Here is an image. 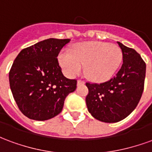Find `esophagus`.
I'll use <instances>...</instances> for the list:
<instances>
[{"instance_id":"esophagus-1","label":"esophagus","mask_w":152,"mask_h":152,"mask_svg":"<svg viewBox=\"0 0 152 152\" xmlns=\"http://www.w3.org/2000/svg\"><path fill=\"white\" fill-rule=\"evenodd\" d=\"M85 84V81L82 80H77V85H84Z\"/></svg>"}]
</instances>
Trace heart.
I'll return each instance as SVG.
<instances>
[{"label":"heart","mask_w":152,"mask_h":152,"mask_svg":"<svg viewBox=\"0 0 152 152\" xmlns=\"http://www.w3.org/2000/svg\"><path fill=\"white\" fill-rule=\"evenodd\" d=\"M73 53L63 50L58 59L64 73L72 77L80 74L85 66L88 78L94 81L107 80L116 72L122 62L121 48L113 44L89 41L78 44Z\"/></svg>","instance_id":"heart-1"}]
</instances>
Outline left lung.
<instances>
[{
    "label": "left lung",
    "mask_w": 152,
    "mask_h": 152,
    "mask_svg": "<svg viewBox=\"0 0 152 152\" xmlns=\"http://www.w3.org/2000/svg\"><path fill=\"white\" fill-rule=\"evenodd\" d=\"M117 43L123 55L120 71L106 82L86 83L88 111L106 123H115L127 117L138 104L144 89L146 63L136 50Z\"/></svg>",
    "instance_id": "obj_1"
}]
</instances>
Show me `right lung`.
Masks as SVG:
<instances>
[{
  "label": "right lung",
  "instance_id": "1",
  "mask_svg": "<svg viewBox=\"0 0 152 152\" xmlns=\"http://www.w3.org/2000/svg\"><path fill=\"white\" fill-rule=\"evenodd\" d=\"M70 39L50 38L25 48L14 61L10 86L27 117L46 121L62 112L64 100L76 89V80L63 76L57 57Z\"/></svg>",
  "mask_w": 152,
  "mask_h": 152
}]
</instances>
